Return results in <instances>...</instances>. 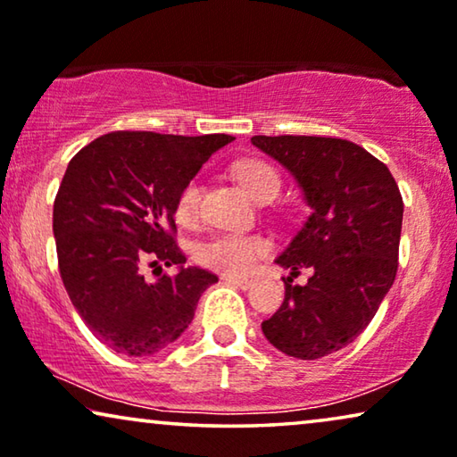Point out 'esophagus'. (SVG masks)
I'll return each mask as SVG.
<instances>
[{
  "label": "esophagus",
  "mask_w": 457,
  "mask_h": 457,
  "mask_svg": "<svg viewBox=\"0 0 457 457\" xmlns=\"http://www.w3.org/2000/svg\"><path fill=\"white\" fill-rule=\"evenodd\" d=\"M222 280H227V283H230V285L241 287V289H249V287L253 285V280H249V278H237V277H230V274H224Z\"/></svg>",
  "instance_id": "1"
}]
</instances>
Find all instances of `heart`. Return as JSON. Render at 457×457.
<instances>
[{"instance_id":"b5f03b06","label":"heart","mask_w":457,"mask_h":457,"mask_svg":"<svg viewBox=\"0 0 457 457\" xmlns=\"http://www.w3.org/2000/svg\"><path fill=\"white\" fill-rule=\"evenodd\" d=\"M237 179L245 187L247 193L260 202L274 199L278 195L283 180L280 174L264 160H245L235 168ZM199 199H202V185L197 179L187 180L177 197V218L183 224H191L197 218ZM268 253V241L260 235L237 233V230H222L205 239L197 247V258L202 264L227 274H247Z\"/></svg>"}]
</instances>
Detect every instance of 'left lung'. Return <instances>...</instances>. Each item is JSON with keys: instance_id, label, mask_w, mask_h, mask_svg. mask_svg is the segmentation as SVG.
Returning a JSON list of instances; mask_svg holds the SVG:
<instances>
[{"instance_id": "8db88e82", "label": "left lung", "mask_w": 457, "mask_h": 457, "mask_svg": "<svg viewBox=\"0 0 457 457\" xmlns=\"http://www.w3.org/2000/svg\"><path fill=\"white\" fill-rule=\"evenodd\" d=\"M252 143L297 179L312 208L277 258L291 274L283 305L262 330L287 355L324 358L370 324L395 280L402 193L383 162L347 139L255 135ZM302 270L311 278L295 286Z\"/></svg>"}]
</instances>
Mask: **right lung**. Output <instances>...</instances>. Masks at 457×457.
I'll use <instances>...</instances> for the list:
<instances>
[{
  "mask_svg": "<svg viewBox=\"0 0 457 457\" xmlns=\"http://www.w3.org/2000/svg\"><path fill=\"white\" fill-rule=\"evenodd\" d=\"M230 135L116 130L71 160L54 202L58 268L68 297L112 352L152 355L185 333L216 274L185 268L174 205L187 180ZM160 263L181 270L162 275ZM154 267L159 278L142 270Z\"/></svg>",
  "mask_w": 457,
  "mask_h": 457,
  "instance_id": "add662e5",
  "label": "right lung"
}]
</instances>
